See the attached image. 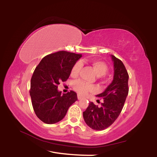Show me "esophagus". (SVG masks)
<instances>
[{
  "mask_svg": "<svg viewBox=\"0 0 157 157\" xmlns=\"http://www.w3.org/2000/svg\"><path fill=\"white\" fill-rule=\"evenodd\" d=\"M78 100H82V99H83V98H82L80 95H78Z\"/></svg>",
  "mask_w": 157,
  "mask_h": 157,
  "instance_id": "1",
  "label": "esophagus"
}]
</instances>
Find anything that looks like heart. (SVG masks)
I'll use <instances>...</instances> for the list:
<instances>
[{"mask_svg":"<svg viewBox=\"0 0 157 157\" xmlns=\"http://www.w3.org/2000/svg\"><path fill=\"white\" fill-rule=\"evenodd\" d=\"M90 63L92 66L93 68L94 69L95 72L98 76H103L108 72V66L102 61L94 60L91 61ZM81 62H77L71 68V75L72 77L78 76L81 69ZM73 87L76 92H78L79 95H86L88 93H93L96 90L94 85L87 84L82 80H77L74 82Z\"/></svg>","mask_w":157,"mask_h":157,"instance_id":"obj_1","label":"heart"}]
</instances>
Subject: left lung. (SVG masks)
Masks as SVG:
<instances>
[{"mask_svg": "<svg viewBox=\"0 0 157 157\" xmlns=\"http://www.w3.org/2000/svg\"><path fill=\"white\" fill-rule=\"evenodd\" d=\"M111 59L114 68L113 81L104 92L96 95L103 102L100 107L89 102L83 112L85 123L95 130L105 129L114 123L120 115L128 95L129 75L125 66L114 55H111Z\"/></svg>", "mask_w": 157, "mask_h": 157, "instance_id": "8db88e82", "label": "left lung"}]
</instances>
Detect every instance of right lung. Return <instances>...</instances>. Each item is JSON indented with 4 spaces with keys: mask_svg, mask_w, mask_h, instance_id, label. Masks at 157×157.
Listing matches in <instances>:
<instances>
[{
    "mask_svg": "<svg viewBox=\"0 0 157 157\" xmlns=\"http://www.w3.org/2000/svg\"><path fill=\"white\" fill-rule=\"evenodd\" d=\"M82 57L67 51L48 55L41 59L31 78L30 94L34 113L46 124H54L64 118L68 108L78 100L73 91L62 94L60 82H66L73 66Z\"/></svg>",
    "mask_w": 157,
    "mask_h": 157,
    "instance_id": "right-lung-1",
    "label": "right lung"
}]
</instances>
